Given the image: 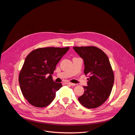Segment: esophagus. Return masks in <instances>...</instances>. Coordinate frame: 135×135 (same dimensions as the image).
Listing matches in <instances>:
<instances>
[{"label":"esophagus","instance_id":"obj_1","mask_svg":"<svg viewBox=\"0 0 135 135\" xmlns=\"http://www.w3.org/2000/svg\"><path fill=\"white\" fill-rule=\"evenodd\" d=\"M67 84H69V85H75L76 84H74V83H70V82H67L66 83Z\"/></svg>","mask_w":135,"mask_h":135}]
</instances>
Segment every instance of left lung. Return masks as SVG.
Listing matches in <instances>:
<instances>
[{
  "mask_svg": "<svg viewBox=\"0 0 135 135\" xmlns=\"http://www.w3.org/2000/svg\"><path fill=\"white\" fill-rule=\"evenodd\" d=\"M74 51L83 60L85 75H89L87 86L78 98L80 103L88 109L100 107L112 92L114 76L107 55L96 47H74Z\"/></svg>",
  "mask_w": 135,
  "mask_h": 135,
  "instance_id": "1",
  "label": "left lung"
}]
</instances>
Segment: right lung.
<instances>
[{
	"label": "right lung",
	"mask_w": 135,
	"mask_h": 135,
	"mask_svg": "<svg viewBox=\"0 0 135 135\" xmlns=\"http://www.w3.org/2000/svg\"><path fill=\"white\" fill-rule=\"evenodd\" d=\"M69 50V47L40 48L27 56L18 81L23 96L32 106L46 107L55 99L62 84L55 82L51 75Z\"/></svg>",
	"instance_id": "right-lung-1"
}]
</instances>
